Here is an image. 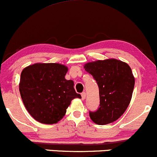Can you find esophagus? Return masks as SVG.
<instances>
[{
	"mask_svg": "<svg viewBox=\"0 0 157 157\" xmlns=\"http://www.w3.org/2000/svg\"><path fill=\"white\" fill-rule=\"evenodd\" d=\"M85 98H86V93L85 92L82 93V99H85Z\"/></svg>",
	"mask_w": 157,
	"mask_h": 157,
	"instance_id": "esophagus-1",
	"label": "esophagus"
}]
</instances>
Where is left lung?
<instances>
[{
  "instance_id": "8db88e82",
  "label": "left lung",
  "mask_w": 157,
  "mask_h": 157,
  "mask_svg": "<svg viewBox=\"0 0 157 157\" xmlns=\"http://www.w3.org/2000/svg\"><path fill=\"white\" fill-rule=\"evenodd\" d=\"M99 87V107L90 112V119L98 125L117 121L125 112L132 98L135 78L129 66L117 59L89 62L84 66Z\"/></svg>"
}]
</instances>
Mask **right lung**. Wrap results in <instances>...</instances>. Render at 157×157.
<instances>
[{"label": "right lung", "mask_w": 157, "mask_h": 157, "mask_svg": "<svg viewBox=\"0 0 157 157\" xmlns=\"http://www.w3.org/2000/svg\"><path fill=\"white\" fill-rule=\"evenodd\" d=\"M68 68L60 63H34L21 73L19 91L23 103L32 117L45 124H56L63 117L75 98H82L67 80Z\"/></svg>", "instance_id": "obj_1"}]
</instances>
